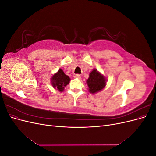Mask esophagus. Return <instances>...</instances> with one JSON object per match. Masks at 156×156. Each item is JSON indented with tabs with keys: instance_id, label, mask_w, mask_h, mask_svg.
Here are the masks:
<instances>
[{
	"instance_id": "1",
	"label": "esophagus",
	"mask_w": 156,
	"mask_h": 156,
	"mask_svg": "<svg viewBox=\"0 0 156 156\" xmlns=\"http://www.w3.org/2000/svg\"><path fill=\"white\" fill-rule=\"evenodd\" d=\"M74 77L76 78V79H80L81 77V75H80V74H75L74 75Z\"/></svg>"
}]
</instances>
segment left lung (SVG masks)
Instances as JSON below:
<instances>
[{
  "instance_id": "obj_1",
  "label": "left lung",
  "mask_w": 156,
  "mask_h": 156,
  "mask_svg": "<svg viewBox=\"0 0 156 156\" xmlns=\"http://www.w3.org/2000/svg\"><path fill=\"white\" fill-rule=\"evenodd\" d=\"M87 83L89 88V92L94 94L101 90L105 87L106 79L100 73L94 69L90 73L89 78L87 79Z\"/></svg>"
}]
</instances>
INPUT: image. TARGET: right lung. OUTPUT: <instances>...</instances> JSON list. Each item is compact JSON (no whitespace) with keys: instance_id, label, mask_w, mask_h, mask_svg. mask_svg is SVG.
Here are the masks:
<instances>
[{"instance_id":"right-lung-1","label":"right lung","mask_w":156,"mask_h":156,"mask_svg":"<svg viewBox=\"0 0 156 156\" xmlns=\"http://www.w3.org/2000/svg\"><path fill=\"white\" fill-rule=\"evenodd\" d=\"M69 77L64 73L62 69H60L52 77L51 84L54 88H56L58 90L62 92L64 87L69 84Z\"/></svg>"}]
</instances>
